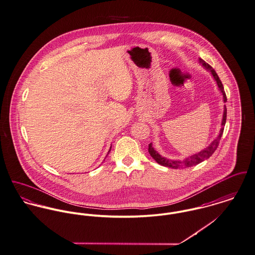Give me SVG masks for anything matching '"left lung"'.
Listing matches in <instances>:
<instances>
[{"label": "left lung", "mask_w": 255, "mask_h": 255, "mask_svg": "<svg viewBox=\"0 0 255 255\" xmlns=\"http://www.w3.org/2000/svg\"><path fill=\"white\" fill-rule=\"evenodd\" d=\"M200 62L203 64V66L207 70H209V72L211 73V75L213 76L214 80L216 81V84L220 90V92L222 93L223 95V101L226 102L227 101V97H226V93L224 92V88H223V85L218 77V75L216 74V72L214 71V69L208 64L206 63V61H204L203 59L200 58ZM226 117H227V109H226V106H224V112H223V118H222V123H221V129H220V132L218 134V136L216 138L214 139L210 144H209V147H207L206 149H204L203 151L191 156V157H188L187 159H185L184 161H173V160H169V159H166L164 157H162L152 146V143L149 144V148H148V151H149V154L151 155V157L158 162L159 164L163 165V166H167V167H170V168H182V167H189V166H192V165H196L200 162H204L205 160L209 159V157L214 153V151L217 149L218 147V144H219V141L221 139V136L223 134V130H224V126L226 124Z\"/></svg>", "instance_id": "left-lung-1"}]
</instances>
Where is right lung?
<instances>
[{"label": "right lung", "instance_id": "obj_1", "mask_svg": "<svg viewBox=\"0 0 255 255\" xmlns=\"http://www.w3.org/2000/svg\"><path fill=\"white\" fill-rule=\"evenodd\" d=\"M111 148H112V147H110V150H109V152L111 151ZM109 152H108V154H109ZM107 156H108V155H107Z\"/></svg>", "mask_w": 255, "mask_h": 255}]
</instances>
